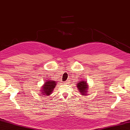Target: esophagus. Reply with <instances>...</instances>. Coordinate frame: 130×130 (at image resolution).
Instances as JSON below:
<instances>
[{"instance_id": "esophagus-1", "label": "esophagus", "mask_w": 130, "mask_h": 130, "mask_svg": "<svg viewBox=\"0 0 130 130\" xmlns=\"http://www.w3.org/2000/svg\"><path fill=\"white\" fill-rule=\"evenodd\" d=\"M69 80H66V81H65V84H69Z\"/></svg>"}]
</instances>
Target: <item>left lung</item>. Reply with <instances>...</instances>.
<instances>
[{
  "instance_id": "8db88e82",
  "label": "left lung",
  "mask_w": 130,
  "mask_h": 130,
  "mask_svg": "<svg viewBox=\"0 0 130 130\" xmlns=\"http://www.w3.org/2000/svg\"><path fill=\"white\" fill-rule=\"evenodd\" d=\"M78 89L79 90L80 93H82V95H85V93L87 92L88 90V85L87 83L85 81H80L79 83L77 84Z\"/></svg>"
}]
</instances>
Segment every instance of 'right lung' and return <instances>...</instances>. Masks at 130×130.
Instances as JSON below:
<instances>
[{"instance_id":"1","label":"right lung","mask_w":130,"mask_h":130,"mask_svg":"<svg viewBox=\"0 0 130 130\" xmlns=\"http://www.w3.org/2000/svg\"><path fill=\"white\" fill-rule=\"evenodd\" d=\"M56 82L55 81H51V80H48V81H46L44 84L43 86V88L42 89V95H47L48 96L49 95L52 93V91L54 90L55 85H56Z\"/></svg>"}]
</instances>
